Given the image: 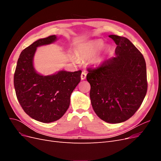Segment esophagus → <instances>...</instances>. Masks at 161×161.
Instances as JSON below:
<instances>
[{
  "mask_svg": "<svg viewBox=\"0 0 161 161\" xmlns=\"http://www.w3.org/2000/svg\"><path fill=\"white\" fill-rule=\"evenodd\" d=\"M86 73L85 72V71H82L81 73V79L85 80L86 79Z\"/></svg>",
  "mask_w": 161,
  "mask_h": 161,
  "instance_id": "34e87169",
  "label": "esophagus"
}]
</instances>
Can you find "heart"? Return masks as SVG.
Here are the masks:
<instances>
[{
	"label": "heart",
	"mask_w": 161,
	"mask_h": 161,
	"mask_svg": "<svg viewBox=\"0 0 161 161\" xmlns=\"http://www.w3.org/2000/svg\"><path fill=\"white\" fill-rule=\"evenodd\" d=\"M103 46V42L101 40H97L88 43H85V44L82 45L79 47V53H78V57H79V59L82 60L89 59V58L93 56L95 54V53ZM72 60L75 61L76 60L75 57L72 58ZM101 58L99 56H97L95 58L93 62L96 64H99L101 62Z\"/></svg>",
	"instance_id": "obj_1"
}]
</instances>
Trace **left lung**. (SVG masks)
I'll list each match as a JSON object with an SVG mask.
<instances>
[{
    "mask_svg": "<svg viewBox=\"0 0 161 161\" xmlns=\"http://www.w3.org/2000/svg\"><path fill=\"white\" fill-rule=\"evenodd\" d=\"M116 43V56L96 68L87 69L90 98L95 114L108 123L130 118L147 92V66L143 55L128 39L109 36Z\"/></svg>",
    "mask_w": 161,
    "mask_h": 161,
    "instance_id": "8db88e82",
    "label": "left lung"
}]
</instances>
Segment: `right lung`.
Returning a JSON list of instances; mask_svg holds the SVG:
<instances>
[{
	"mask_svg": "<svg viewBox=\"0 0 161 161\" xmlns=\"http://www.w3.org/2000/svg\"><path fill=\"white\" fill-rule=\"evenodd\" d=\"M56 39V36L40 39L24 49L14 75V89L21 108L31 118L43 123L62 118L69 108L71 93L80 81L81 70H61L50 76L39 75L35 70L33 59L36 48Z\"/></svg>",
	"mask_w": 161,
	"mask_h": 161,
	"instance_id": "1",
	"label": "right lung"
}]
</instances>
